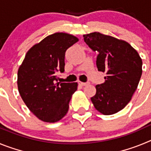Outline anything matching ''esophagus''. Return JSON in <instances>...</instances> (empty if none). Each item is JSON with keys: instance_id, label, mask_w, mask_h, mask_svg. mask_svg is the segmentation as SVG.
I'll use <instances>...</instances> for the list:
<instances>
[{"instance_id": "esophagus-1", "label": "esophagus", "mask_w": 151, "mask_h": 151, "mask_svg": "<svg viewBox=\"0 0 151 151\" xmlns=\"http://www.w3.org/2000/svg\"><path fill=\"white\" fill-rule=\"evenodd\" d=\"M78 84H79L80 85H81V86H85V85H87L88 84V82H78Z\"/></svg>"}]
</instances>
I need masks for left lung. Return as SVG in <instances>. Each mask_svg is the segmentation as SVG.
Wrapping results in <instances>:
<instances>
[{
    "label": "left lung",
    "mask_w": 151,
    "mask_h": 151,
    "mask_svg": "<svg viewBox=\"0 0 151 151\" xmlns=\"http://www.w3.org/2000/svg\"><path fill=\"white\" fill-rule=\"evenodd\" d=\"M84 41L98 52L97 67L106 73L104 82L96 85L91 98L97 111L104 115L118 113L131 101L142 74V60L128 42L100 32L83 35Z\"/></svg>",
    "instance_id": "1"
}]
</instances>
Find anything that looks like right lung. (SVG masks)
<instances>
[{
  "mask_svg": "<svg viewBox=\"0 0 151 151\" xmlns=\"http://www.w3.org/2000/svg\"><path fill=\"white\" fill-rule=\"evenodd\" d=\"M78 41L68 33L50 35L28 50L19 67V94L29 110L43 122H57L67 113L78 83L56 82V73H63L66 50Z\"/></svg>",
  "mask_w": 151,
  "mask_h": 151,
  "instance_id": "right-lung-1",
  "label": "right lung"
}]
</instances>
